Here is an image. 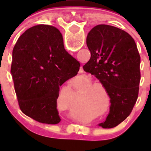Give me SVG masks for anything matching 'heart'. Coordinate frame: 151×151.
I'll use <instances>...</instances> for the list:
<instances>
[{
  "label": "heart",
  "mask_w": 151,
  "mask_h": 151,
  "mask_svg": "<svg viewBox=\"0 0 151 151\" xmlns=\"http://www.w3.org/2000/svg\"><path fill=\"white\" fill-rule=\"evenodd\" d=\"M92 86H96L95 85H92ZM104 91H105V92H106V94H107V91H106V90H105V88H104ZM98 97H99V98L100 99H101V102H104V100H105V95H104V93H103L102 91H101L99 93V94H98Z\"/></svg>",
  "instance_id": "heart-1"
}]
</instances>
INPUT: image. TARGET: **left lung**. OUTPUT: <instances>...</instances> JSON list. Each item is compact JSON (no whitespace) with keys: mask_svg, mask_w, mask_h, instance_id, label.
Segmentation results:
<instances>
[{"mask_svg":"<svg viewBox=\"0 0 151 151\" xmlns=\"http://www.w3.org/2000/svg\"><path fill=\"white\" fill-rule=\"evenodd\" d=\"M86 43L91 58L84 70L99 79L111 103L106 121L99 125L111 129L130 115L138 99L141 57L132 36L114 26H94Z\"/></svg>","mask_w":151,"mask_h":151,"instance_id":"left-lung-1","label":"left lung"}]
</instances>
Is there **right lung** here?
<instances>
[{"label": "right lung", "instance_id": "right-lung-1", "mask_svg": "<svg viewBox=\"0 0 151 151\" xmlns=\"http://www.w3.org/2000/svg\"><path fill=\"white\" fill-rule=\"evenodd\" d=\"M12 59L10 73L22 113L41 123H59L60 86L76 76L80 66L64 49L60 32L48 25L27 29L17 40Z\"/></svg>", "mask_w": 151, "mask_h": 151}]
</instances>
